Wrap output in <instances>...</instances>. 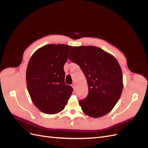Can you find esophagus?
<instances>
[{
  "label": "esophagus",
  "mask_w": 148,
  "mask_h": 148,
  "mask_svg": "<svg viewBox=\"0 0 148 148\" xmlns=\"http://www.w3.org/2000/svg\"><path fill=\"white\" fill-rule=\"evenodd\" d=\"M71 86H72L73 87V88L75 89V83H73V84H71Z\"/></svg>",
  "instance_id": "1"
}]
</instances>
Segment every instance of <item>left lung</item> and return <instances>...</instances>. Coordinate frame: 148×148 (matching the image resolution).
<instances>
[{
  "label": "left lung",
  "instance_id": "obj_1",
  "mask_svg": "<svg viewBox=\"0 0 148 148\" xmlns=\"http://www.w3.org/2000/svg\"><path fill=\"white\" fill-rule=\"evenodd\" d=\"M69 59L80 67L86 78L88 95L79 101L82 110L92 117L109 113L123 89L122 70L115 58L99 47H73Z\"/></svg>",
  "mask_w": 148,
  "mask_h": 148
}]
</instances>
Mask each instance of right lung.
I'll return each instance as SVG.
<instances>
[{
    "mask_svg": "<svg viewBox=\"0 0 148 148\" xmlns=\"http://www.w3.org/2000/svg\"><path fill=\"white\" fill-rule=\"evenodd\" d=\"M71 46L48 44L36 51L26 70V84L34 104L42 112L57 114L63 110L73 88L65 83L64 65Z\"/></svg>",
    "mask_w": 148,
    "mask_h": 148,
    "instance_id": "add662e5",
    "label": "right lung"
}]
</instances>
